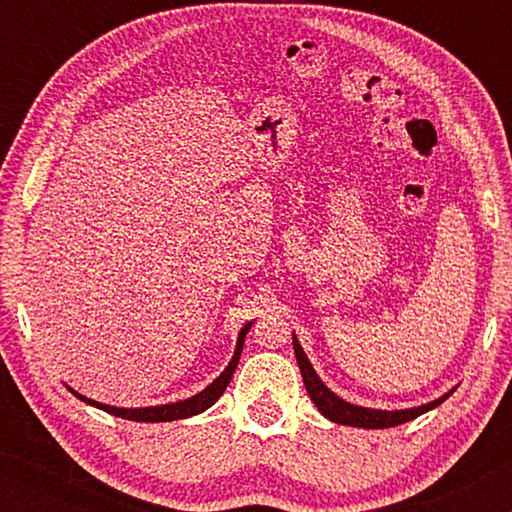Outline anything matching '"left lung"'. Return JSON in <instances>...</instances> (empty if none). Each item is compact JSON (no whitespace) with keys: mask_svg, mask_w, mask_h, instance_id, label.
Instances as JSON below:
<instances>
[{"mask_svg":"<svg viewBox=\"0 0 512 512\" xmlns=\"http://www.w3.org/2000/svg\"><path fill=\"white\" fill-rule=\"evenodd\" d=\"M293 351H296L298 368H301L305 390H308L310 399H313L315 407L320 409V414L325 416V419L334 421V424L356 426V428H392V426H399V424H407V421L416 419V416H421V414H426V411L436 409L440 402H445V399L450 397V392H448V395L433 399V402H428V404H421V407L397 409V411L356 407V404L344 402L342 397L334 395L330 387H327L320 378H317L315 368L310 366L308 356H305L303 346L298 344L296 334H293Z\"/></svg>","mask_w":512,"mask_h":512,"instance_id":"left-lung-1","label":"left lung"}]
</instances>
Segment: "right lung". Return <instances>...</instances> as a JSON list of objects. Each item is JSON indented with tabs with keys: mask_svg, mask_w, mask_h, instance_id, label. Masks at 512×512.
Masks as SVG:
<instances>
[{
	"mask_svg": "<svg viewBox=\"0 0 512 512\" xmlns=\"http://www.w3.org/2000/svg\"><path fill=\"white\" fill-rule=\"evenodd\" d=\"M252 322L243 327L238 334V344H236V354H233L231 363H228L226 370L219 375V378L214 380L209 387H204L202 392H197L195 397H187L182 399V402H170V404H161V407H142V409H120V407H110V404H101L96 402V399H88L84 395H79V392H74L72 387V395H76L81 399V402L91 404V407H98L103 411H108V414L113 416H120V419H127V421H144V424H158V421H178V419H187V416H195V414H202L204 409H209L211 404L216 402L223 395V390H226L228 383H231L233 373H236V366L240 361V354H243V342H245V334H248Z\"/></svg>",
	"mask_w": 512,
	"mask_h": 512,
	"instance_id": "add662e5",
	"label": "right lung"
}]
</instances>
